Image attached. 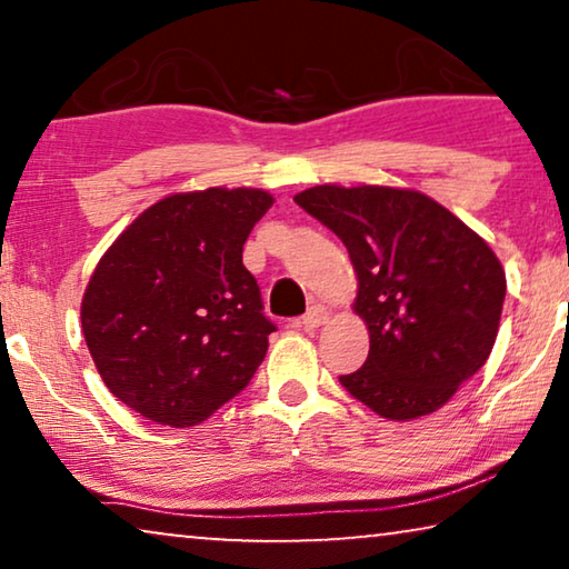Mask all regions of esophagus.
Here are the masks:
<instances>
[{
    "mask_svg": "<svg viewBox=\"0 0 569 569\" xmlns=\"http://www.w3.org/2000/svg\"><path fill=\"white\" fill-rule=\"evenodd\" d=\"M326 321H329V310L323 306H313L306 316L300 318V323L306 326V329H318V326H323Z\"/></svg>",
    "mask_w": 569,
    "mask_h": 569,
    "instance_id": "1",
    "label": "esophagus"
}]
</instances>
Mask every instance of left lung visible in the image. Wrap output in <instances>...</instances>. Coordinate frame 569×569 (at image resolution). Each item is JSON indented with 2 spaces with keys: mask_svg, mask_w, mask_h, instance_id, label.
<instances>
[{
  "mask_svg": "<svg viewBox=\"0 0 569 569\" xmlns=\"http://www.w3.org/2000/svg\"><path fill=\"white\" fill-rule=\"evenodd\" d=\"M295 201L347 246L357 274L370 352L339 383L386 419L438 411L495 347L508 284L492 248L419 191L313 186Z\"/></svg>",
  "mask_w": 569,
  "mask_h": 569,
  "instance_id": "8db88e82",
  "label": "left lung"
}]
</instances>
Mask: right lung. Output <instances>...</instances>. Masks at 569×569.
Listing matches in <instances>:
<instances>
[{
	"label": "right lung",
	"mask_w": 569,
	"mask_h": 569,
	"mask_svg": "<svg viewBox=\"0 0 569 569\" xmlns=\"http://www.w3.org/2000/svg\"><path fill=\"white\" fill-rule=\"evenodd\" d=\"M271 204L261 189L173 193L98 261L82 333L108 391L137 415L191 427L251 383L277 326L243 243Z\"/></svg>",
	"instance_id": "right-lung-1"
}]
</instances>
